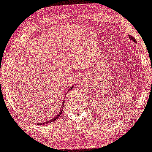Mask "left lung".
Segmentation results:
<instances>
[{
  "label": "left lung",
  "mask_w": 152,
  "mask_h": 152,
  "mask_svg": "<svg viewBox=\"0 0 152 152\" xmlns=\"http://www.w3.org/2000/svg\"><path fill=\"white\" fill-rule=\"evenodd\" d=\"M128 38H129V39H130V40H132V42H135V43H137V41H136V39H135V38H134V37H133L132 35H129V36H128Z\"/></svg>",
  "instance_id": "8db88e82"
}]
</instances>
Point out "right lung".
Returning a JSON list of instances; mask_svg holds the SVG:
<instances>
[{"mask_svg": "<svg viewBox=\"0 0 152 152\" xmlns=\"http://www.w3.org/2000/svg\"><path fill=\"white\" fill-rule=\"evenodd\" d=\"M73 88H74V85L72 86V87H70V89H69L68 91L71 90L72 89H73ZM64 103H65V100H64V99H63V103H62V105L61 106V107L59 108H60V110L58 112L57 114H56V115H55V116H54V117H53V118H52L51 119H50L49 121L43 122V123L42 122V123H39L38 124H40V125H46V124H50V123H51V122H53L54 121H55V120H56V119H58V117H60V115H61V113H62L63 110V106H64Z\"/></svg>", "mask_w": 152, "mask_h": 152, "instance_id": "obj_1", "label": "right lung"}]
</instances>
